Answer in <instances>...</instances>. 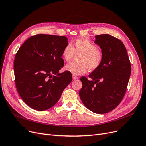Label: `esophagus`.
Wrapping results in <instances>:
<instances>
[{"label":"esophagus","mask_w":146,"mask_h":146,"mask_svg":"<svg viewBox=\"0 0 146 146\" xmlns=\"http://www.w3.org/2000/svg\"><path fill=\"white\" fill-rule=\"evenodd\" d=\"M72 79H73L74 80H77V79H78V77H77V76H75V75H73V76H72Z\"/></svg>","instance_id":"1"}]
</instances>
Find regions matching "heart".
I'll return each instance as SVG.
<instances>
[{"mask_svg": "<svg viewBox=\"0 0 146 146\" xmlns=\"http://www.w3.org/2000/svg\"><path fill=\"white\" fill-rule=\"evenodd\" d=\"M63 60L69 62L75 55H78L77 61L68 64L64 68L65 71L74 75L84 74L89 69L93 71L100 67L103 59V54L101 50L89 40L85 38L77 39L71 44L66 45L62 51Z\"/></svg>", "mask_w": 146, "mask_h": 146, "instance_id": "obj_1", "label": "heart"}]
</instances>
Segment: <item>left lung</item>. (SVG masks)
I'll return each mask as SVG.
<instances>
[{
	"label": "left lung",
	"mask_w": 146,
	"mask_h": 146,
	"mask_svg": "<svg viewBox=\"0 0 146 146\" xmlns=\"http://www.w3.org/2000/svg\"><path fill=\"white\" fill-rule=\"evenodd\" d=\"M94 43L100 46L103 54L98 68L82 77L79 92L86 108L96 114L107 113L121 101L126 90L131 66L125 46L120 40L108 34L95 36Z\"/></svg>",
	"instance_id": "left-lung-1"
}]
</instances>
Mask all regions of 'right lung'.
Listing matches in <instances>:
<instances>
[{
    "label": "right lung",
    "instance_id": "1",
    "mask_svg": "<svg viewBox=\"0 0 146 146\" xmlns=\"http://www.w3.org/2000/svg\"><path fill=\"white\" fill-rule=\"evenodd\" d=\"M68 44L63 36L38 34L24 42L15 57L17 90L23 101L37 111H45L58 102L71 82V73H60L62 53Z\"/></svg>",
    "mask_w": 146,
    "mask_h": 146
}]
</instances>
